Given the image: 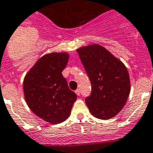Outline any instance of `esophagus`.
Wrapping results in <instances>:
<instances>
[{
  "label": "esophagus",
  "mask_w": 153,
  "mask_h": 153,
  "mask_svg": "<svg viewBox=\"0 0 153 153\" xmlns=\"http://www.w3.org/2000/svg\"><path fill=\"white\" fill-rule=\"evenodd\" d=\"M75 94H76L78 96H79V95H80V89H76V90H75Z\"/></svg>",
  "instance_id": "1"
}]
</instances>
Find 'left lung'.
I'll use <instances>...</instances> for the list:
<instances>
[{
	"instance_id": "8db88e82",
	"label": "left lung",
	"mask_w": 153,
	"mask_h": 153,
	"mask_svg": "<svg viewBox=\"0 0 153 153\" xmlns=\"http://www.w3.org/2000/svg\"><path fill=\"white\" fill-rule=\"evenodd\" d=\"M77 52L91 82V94L85 98L89 111L100 120L113 118L126 105L130 94L126 66L100 45L82 47Z\"/></svg>"
}]
</instances>
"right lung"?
<instances>
[{
    "mask_svg": "<svg viewBox=\"0 0 153 153\" xmlns=\"http://www.w3.org/2000/svg\"><path fill=\"white\" fill-rule=\"evenodd\" d=\"M69 54L52 53L42 56L27 72L23 80L24 97L36 115L52 124L65 121L77 99L68 87L62 71Z\"/></svg>",
    "mask_w": 153,
    "mask_h": 153,
    "instance_id": "right-lung-1",
    "label": "right lung"
}]
</instances>
